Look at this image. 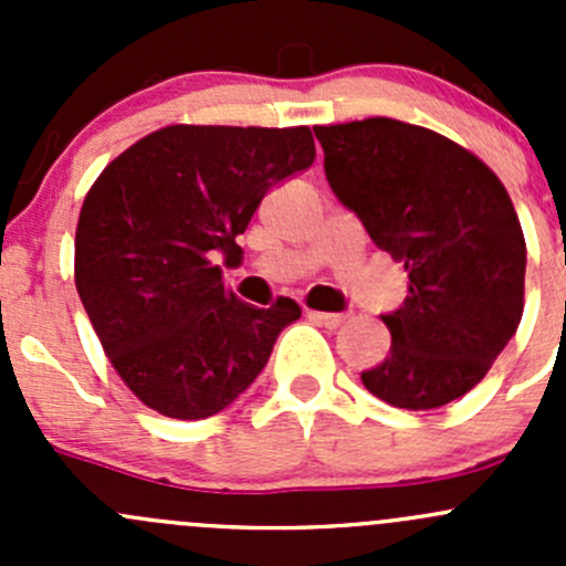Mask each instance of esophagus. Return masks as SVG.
<instances>
[{
    "instance_id": "1",
    "label": "esophagus",
    "mask_w": 566,
    "mask_h": 566,
    "mask_svg": "<svg viewBox=\"0 0 566 566\" xmlns=\"http://www.w3.org/2000/svg\"><path fill=\"white\" fill-rule=\"evenodd\" d=\"M306 317L312 319V323L317 325H325V328H339L342 325V315H334V312H317V310H306Z\"/></svg>"
}]
</instances>
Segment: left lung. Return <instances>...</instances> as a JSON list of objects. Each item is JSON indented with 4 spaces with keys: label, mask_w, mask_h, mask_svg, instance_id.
<instances>
[{
    "label": "left lung",
    "mask_w": 566,
    "mask_h": 566,
    "mask_svg": "<svg viewBox=\"0 0 566 566\" xmlns=\"http://www.w3.org/2000/svg\"><path fill=\"white\" fill-rule=\"evenodd\" d=\"M315 136L331 191L408 271L405 304L384 315L391 350L364 386L394 408H441L488 375L521 325L515 205L488 164L421 125L369 117Z\"/></svg>",
    "instance_id": "1"
}]
</instances>
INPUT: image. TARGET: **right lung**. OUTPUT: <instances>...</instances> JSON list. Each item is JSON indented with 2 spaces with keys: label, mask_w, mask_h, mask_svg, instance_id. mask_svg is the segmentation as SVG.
<instances>
[{
  "label": "right lung",
  "mask_w": 566,
  "mask_h": 566,
  "mask_svg": "<svg viewBox=\"0 0 566 566\" xmlns=\"http://www.w3.org/2000/svg\"><path fill=\"white\" fill-rule=\"evenodd\" d=\"M315 161L298 128L169 125L119 153L84 197L76 290L108 361L147 408L208 419L235 402L301 317L224 287L216 256L235 243L262 197Z\"/></svg>",
  "instance_id": "right-lung-1"
}]
</instances>
